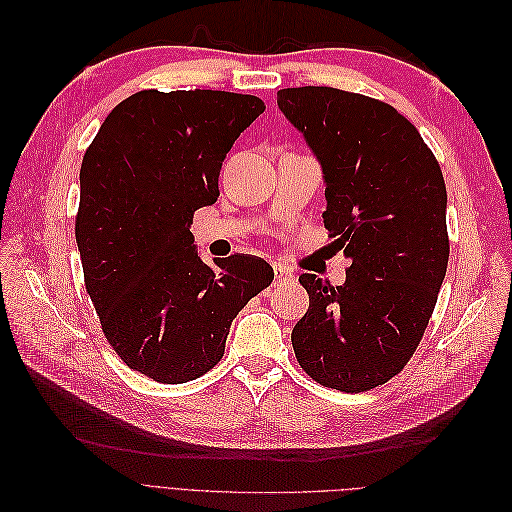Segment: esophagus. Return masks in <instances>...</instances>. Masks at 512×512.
<instances>
[{"mask_svg":"<svg viewBox=\"0 0 512 512\" xmlns=\"http://www.w3.org/2000/svg\"><path fill=\"white\" fill-rule=\"evenodd\" d=\"M273 273H275V284H280L284 280H292L290 269L284 265H273Z\"/></svg>","mask_w":512,"mask_h":512,"instance_id":"esophagus-1","label":"esophagus"}]
</instances>
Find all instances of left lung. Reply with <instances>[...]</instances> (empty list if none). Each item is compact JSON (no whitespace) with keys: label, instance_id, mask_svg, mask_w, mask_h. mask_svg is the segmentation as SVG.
Returning <instances> with one entry per match:
<instances>
[{"label":"left lung","instance_id":"1","mask_svg":"<svg viewBox=\"0 0 512 512\" xmlns=\"http://www.w3.org/2000/svg\"><path fill=\"white\" fill-rule=\"evenodd\" d=\"M277 106L322 168L324 226L350 258L342 286L299 277L309 309L292 329L294 354L329 389H376L410 361L446 275L440 164L380 100L309 85L280 89Z\"/></svg>","mask_w":512,"mask_h":512}]
</instances>
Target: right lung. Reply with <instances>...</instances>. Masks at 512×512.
Returning a JSON list of instances; mask_svg holds the SVG:
<instances>
[{
    "instance_id": "1",
    "label": "right lung",
    "mask_w": 512,
    "mask_h": 512,
    "mask_svg": "<svg viewBox=\"0 0 512 512\" xmlns=\"http://www.w3.org/2000/svg\"><path fill=\"white\" fill-rule=\"evenodd\" d=\"M265 113L256 96L145 89L104 119L81 164L76 215L85 288L108 344L162 384L207 374L230 324L273 282L256 256L200 258L194 211L220 196L230 147Z\"/></svg>"
}]
</instances>
